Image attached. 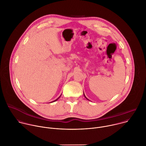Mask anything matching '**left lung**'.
Returning <instances> with one entry per match:
<instances>
[{
  "mask_svg": "<svg viewBox=\"0 0 146 146\" xmlns=\"http://www.w3.org/2000/svg\"><path fill=\"white\" fill-rule=\"evenodd\" d=\"M84 96H85V98H86V99H87V97H86V96H85V95H84ZM88 99V100H89V99Z\"/></svg>",
  "mask_w": 146,
  "mask_h": 146,
  "instance_id": "8db88e82",
  "label": "left lung"
}]
</instances>
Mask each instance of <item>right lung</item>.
<instances>
[{
  "mask_svg": "<svg viewBox=\"0 0 146 146\" xmlns=\"http://www.w3.org/2000/svg\"><path fill=\"white\" fill-rule=\"evenodd\" d=\"M60 96H61V95H60ZM60 96H59V98H57V99H56V100H54V101H52V102H55V101H56V100H58V99H59V98H60Z\"/></svg>",
  "mask_w": 146,
  "mask_h": 146,
  "instance_id": "right-lung-1",
  "label": "right lung"
}]
</instances>
